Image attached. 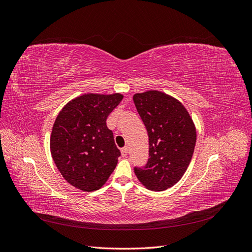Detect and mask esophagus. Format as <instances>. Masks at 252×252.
Returning a JSON list of instances; mask_svg holds the SVG:
<instances>
[{"instance_id":"34e87169","label":"esophagus","mask_w":252,"mask_h":252,"mask_svg":"<svg viewBox=\"0 0 252 252\" xmlns=\"http://www.w3.org/2000/svg\"><path fill=\"white\" fill-rule=\"evenodd\" d=\"M121 154H122V156H123V157H127V155H128V148L127 147L122 148L121 149Z\"/></svg>"}]
</instances>
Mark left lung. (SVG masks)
Returning a JSON list of instances; mask_svg holds the SVG:
<instances>
[{
  "instance_id": "obj_1",
  "label": "left lung",
  "mask_w": 252,
  "mask_h": 252,
  "mask_svg": "<svg viewBox=\"0 0 252 252\" xmlns=\"http://www.w3.org/2000/svg\"><path fill=\"white\" fill-rule=\"evenodd\" d=\"M133 102L149 140L147 164L134 167V173L147 189L163 191L177 184L191 161L195 127L182 103L161 91L136 94Z\"/></svg>"
}]
</instances>
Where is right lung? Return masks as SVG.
<instances>
[{
  "label": "right lung",
  "instance_id": "right-lung-1",
  "mask_svg": "<svg viewBox=\"0 0 252 252\" xmlns=\"http://www.w3.org/2000/svg\"><path fill=\"white\" fill-rule=\"evenodd\" d=\"M123 100L120 94H88L70 101L53 124L50 151L63 178L83 191L100 189L118 164L121 152L106 125Z\"/></svg>",
  "mask_w": 252,
  "mask_h": 252
}]
</instances>
